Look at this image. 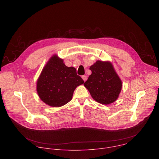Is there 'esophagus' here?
<instances>
[{"mask_svg":"<svg viewBox=\"0 0 159 159\" xmlns=\"http://www.w3.org/2000/svg\"><path fill=\"white\" fill-rule=\"evenodd\" d=\"M82 79L84 80V81L85 82V81H86V80L87 79V76L86 75H82Z\"/></svg>","mask_w":159,"mask_h":159,"instance_id":"obj_1","label":"esophagus"}]
</instances>
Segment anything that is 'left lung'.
Listing matches in <instances>:
<instances>
[{
    "label": "left lung",
    "mask_w": 159,
    "mask_h": 159,
    "mask_svg": "<svg viewBox=\"0 0 159 159\" xmlns=\"http://www.w3.org/2000/svg\"><path fill=\"white\" fill-rule=\"evenodd\" d=\"M89 69L92 74L84 85L92 98L105 105L116 101L121 92L122 82L112 63L98 60Z\"/></svg>",
    "instance_id": "8db88e82"
}]
</instances>
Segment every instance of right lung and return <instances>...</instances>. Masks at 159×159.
<instances>
[{
  "instance_id": "1",
  "label": "right lung",
  "mask_w": 159,
  "mask_h": 159,
  "mask_svg": "<svg viewBox=\"0 0 159 159\" xmlns=\"http://www.w3.org/2000/svg\"><path fill=\"white\" fill-rule=\"evenodd\" d=\"M84 82L74 67L66 66L62 59L54 55L37 80V93L45 104L60 107L71 101L75 88Z\"/></svg>"
}]
</instances>
